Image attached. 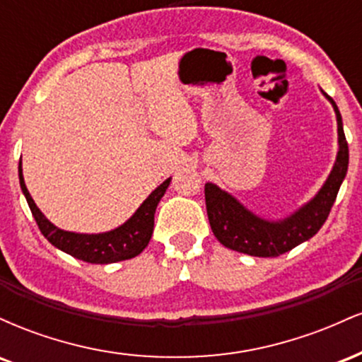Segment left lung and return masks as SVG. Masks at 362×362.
Instances as JSON below:
<instances>
[{
	"label": "left lung",
	"mask_w": 362,
	"mask_h": 362,
	"mask_svg": "<svg viewBox=\"0 0 362 362\" xmlns=\"http://www.w3.org/2000/svg\"><path fill=\"white\" fill-rule=\"evenodd\" d=\"M328 100L332 102L337 114V160L325 185L315 195L313 201L301 207L296 214L279 223L264 221L245 209L230 194L223 192L219 187L206 184L207 218L214 236L224 247L253 257H279L317 235V231L327 221L349 165V146L344 134L342 117L335 102L330 97Z\"/></svg>",
	"instance_id": "left-lung-1"
}]
</instances>
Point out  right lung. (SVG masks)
I'll return each mask as SVG.
<instances>
[{"label":"right lung","mask_w":362,"mask_h":362,"mask_svg":"<svg viewBox=\"0 0 362 362\" xmlns=\"http://www.w3.org/2000/svg\"><path fill=\"white\" fill-rule=\"evenodd\" d=\"M18 175L20 187H22L28 207H30L37 226L42 231L45 238L54 247L59 248V250L69 253V255L76 257V259L83 262H90V264H112V262L132 259V257L139 255L148 247L153 235V226H155L156 206L160 199L163 197L165 190L168 189L170 180H172V178H167L163 184L156 187L149 194L146 201L141 204L139 209L136 211L134 216L127 223H124L122 226H119L117 230L102 235H80L59 230L40 213L39 207L35 206L34 199L28 194L27 187H25L22 175V160H20Z\"/></svg>","instance_id":"1"}]
</instances>
